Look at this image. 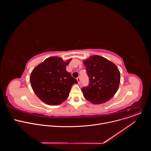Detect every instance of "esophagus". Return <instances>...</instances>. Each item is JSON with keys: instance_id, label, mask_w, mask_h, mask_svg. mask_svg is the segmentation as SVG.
I'll list each match as a JSON object with an SVG mask.
<instances>
[{"instance_id": "esophagus-1", "label": "esophagus", "mask_w": 151, "mask_h": 151, "mask_svg": "<svg viewBox=\"0 0 151 151\" xmlns=\"http://www.w3.org/2000/svg\"><path fill=\"white\" fill-rule=\"evenodd\" d=\"M76 79H77V81H78V83H81V78H80V77H78Z\"/></svg>"}]
</instances>
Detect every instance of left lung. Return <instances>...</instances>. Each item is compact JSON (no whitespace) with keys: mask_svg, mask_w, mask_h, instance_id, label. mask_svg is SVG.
Here are the masks:
<instances>
[{"mask_svg":"<svg viewBox=\"0 0 151 151\" xmlns=\"http://www.w3.org/2000/svg\"><path fill=\"white\" fill-rule=\"evenodd\" d=\"M89 77V85L81 90L83 96L93 104L109 100L116 93L120 83V73L114 63L107 59L93 55L83 61Z\"/></svg>","mask_w":151,"mask_h":151,"instance_id":"8db88e82","label":"left lung"}]
</instances>
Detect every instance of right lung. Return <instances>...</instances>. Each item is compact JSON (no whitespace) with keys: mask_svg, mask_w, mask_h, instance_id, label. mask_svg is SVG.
Wrapping results in <instances>:
<instances>
[{"mask_svg":"<svg viewBox=\"0 0 151 151\" xmlns=\"http://www.w3.org/2000/svg\"><path fill=\"white\" fill-rule=\"evenodd\" d=\"M72 59L64 61L58 57L47 58L32 72L30 82L37 97L49 105H58L66 100L78 81L66 67Z\"/></svg>","mask_w":151,"mask_h":151,"instance_id":"1","label":"right lung"}]
</instances>
